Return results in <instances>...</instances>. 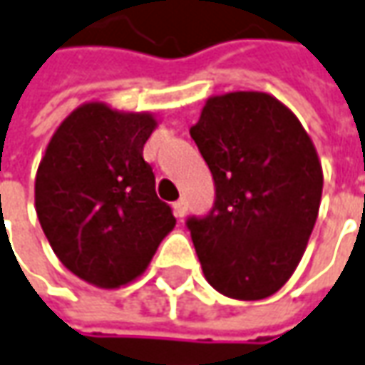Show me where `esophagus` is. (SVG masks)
<instances>
[{"label": "esophagus", "mask_w": 365, "mask_h": 365, "mask_svg": "<svg viewBox=\"0 0 365 365\" xmlns=\"http://www.w3.org/2000/svg\"><path fill=\"white\" fill-rule=\"evenodd\" d=\"M173 209H175V215L182 219V217L187 215V199H178L177 202L173 205Z\"/></svg>", "instance_id": "esophagus-1"}]
</instances>
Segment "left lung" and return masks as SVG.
<instances>
[{
    "label": "left lung",
    "mask_w": 365,
    "mask_h": 365,
    "mask_svg": "<svg viewBox=\"0 0 365 365\" xmlns=\"http://www.w3.org/2000/svg\"><path fill=\"white\" fill-rule=\"evenodd\" d=\"M215 180V205L187 227L215 289L243 302L279 291L314 231L324 173L297 116L265 92L207 100L190 128Z\"/></svg>",
    "instance_id": "1"
}]
</instances>
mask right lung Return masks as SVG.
I'll use <instances>...</instances> for the list:
<instances>
[{
    "instance_id": "obj_1",
    "label": "right lung",
    "mask_w": 365,
    "mask_h": 365,
    "mask_svg": "<svg viewBox=\"0 0 365 365\" xmlns=\"http://www.w3.org/2000/svg\"><path fill=\"white\" fill-rule=\"evenodd\" d=\"M154 128L148 112L88 102L58 126L38 166L36 212L53 253L102 289L136 279L177 225L143 158Z\"/></svg>"
}]
</instances>
